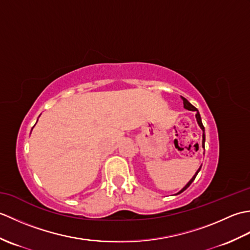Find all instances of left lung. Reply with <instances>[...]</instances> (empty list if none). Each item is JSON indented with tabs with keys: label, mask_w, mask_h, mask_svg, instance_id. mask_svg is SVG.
Segmentation results:
<instances>
[{
	"label": "left lung",
	"mask_w": 250,
	"mask_h": 250,
	"mask_svg": "<svg viewBox=\"0 0 250 250\" xmlns=\"http://www.w3.org/2000/svg\"><path fill=\"white\" fill-rule=\"evenodd\" d=\"M182 99H183V102H184V107L186 108V109H188V110H193V111H196V115H195V117H196V121H198V124H199V125H200V128L203 130V141H202V146H203V148H205V146H204V144H205V133H204V131H205V129H204V126H203V124H202V120H201V116H200V113H199V110L196 109L194 106L191 104V103H189V101L187 100V99H185L184 97H182ZM202 167V166H201ZM201 167H200V168L198 169V171H196V173H195V175L194 176L190 179V182L185 186V187L179 191V192L177 193V194H179V193H182V192H184V191L187 189L189 186L192 184V182L193 180L195 179V177H196V175H198V173L200 172V169H201Z\"/></svg>",
	"instance_id": "left-lung-1"
}]
</instances>
